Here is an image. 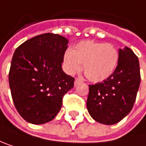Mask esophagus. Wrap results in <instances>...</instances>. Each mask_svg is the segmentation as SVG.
I'll list each match as a JSON object with an SVG mask.
<instances>
[{"mask_svg":"<svg viewBox=\"0 0 146 146\" xmlns=\"http://www.w3.org/2000/svg\"><path fill=\"white\" fill-rule=\"evenodd\" d=\"M81 82H82V79H80V78H76V80H75V86L80 84Z\"/></svg>","mask_w":146,"mask_h":146,"instance_id":"esophagus-1","label":"esophagus"}]
</instances>
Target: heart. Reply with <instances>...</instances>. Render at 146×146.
Returning a JSON list of instances; mask_svg holds the SVG:
<instances>
[{
	"label": "heart",
	"mask_w": 146,
	"mask_h": 146,
	"mask_svg": "<svg viewBox=\"0 0 146 146\" xmlns=\"http://www.w3.org/2000/svg\"><path fill=\"white\" fill-rule=\"evenodd\" d=\"M119 60V52L116 47L105 42L84 40L76 44L72 50L65 52L64 66L66 72L73 75L82 69L94 82H100L114 73Z\"/></svg>",
	"instance_id": "b5f03b06"
}]
</instances>
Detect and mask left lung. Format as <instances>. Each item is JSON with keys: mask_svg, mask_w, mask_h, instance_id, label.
<instances>
[{"mask_svg": "<svg viewBox=\"0 0 146 146\" xmlns=\"http://www.w3.org/2000/svg\"><path fill=\"white\" fill-rule=\"evenodd\" d=\"M139 84L138 57L127 46L119 49L114 73L102 82L89 85L87 108L90 115L106 125L119 122L133 108Z\"/></svg>", "mask_w": 146, "mask_h": 146, "instance_id": "left-lung-1", "label": "left lung"}]
</instances>
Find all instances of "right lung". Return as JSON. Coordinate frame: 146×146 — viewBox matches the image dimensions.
I'll use <instances>...</instances> for the list:
<instances>
[{
    "label": "right lung",
    "instance_id": "add662e5",
    "mask_svg": "<svg viewBox=\"0 0 146 146\" xmlns=\"http://www.w3.org/2000/svg\"><path fill=\"white\" fill-rule=\"evenodd\" d=\"M68 40L46 33L22 43L14 52L9 86L19 115L32 124L52 121L64 95L74 87V77L62 70Z\"/></svg>",
    "mask_w": 146,
    "mask_h": 146
}]
</instances>
